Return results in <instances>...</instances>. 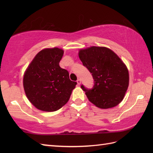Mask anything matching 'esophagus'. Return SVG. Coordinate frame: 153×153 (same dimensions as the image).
Here are the masks:
<instances>
[{"mask_svg":"<svg viewBox=\"0 0 153 153\" xmlns=\"http://www.w3.org/2000/svg\"><path fill=\"white\" fill-rule=\"evenodd\" d=\"M81 82H81V79H77V85H80V84H81Z\"/></svg>","mask_w":153,"mask_h":153,"instance_id":"esophagus-1","label":"esophagus"}]
</instances>
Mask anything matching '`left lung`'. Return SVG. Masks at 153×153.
Instances as JSON below:
<instances>
[{
    "label": "left lung",
    "mask_w": 153,
    "mask_h": 153,
    "mask_svg": "<svg viewBox=\"0 0 153 153\" xmlns=\"http://www.w3.org/2000/svg\"><path fill=\"white\" fill-rule=\"evenodd\" d=\"M79 57L94 79L91 89L81 86L89 101L103 109L122 102L129 85V72L118 55L108 48L93 46L79 50Z\"/></svg>",
    "instance_id": "left-lung-1"
}]
</instances>
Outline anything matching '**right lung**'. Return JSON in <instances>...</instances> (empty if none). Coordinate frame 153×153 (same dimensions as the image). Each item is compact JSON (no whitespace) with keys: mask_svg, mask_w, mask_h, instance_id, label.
I'll return each instance as SVG.
<instances>
[{"mask_svg":"<svg viewBox=\"0 0 153 153\" xmlns=\"http://www.w3.org/2000/svg\"><path fill=\"white\" fill-rule=\"evenodd\" d=\"M64 51L45 48L38 53L25 70L23 84L28 100L45 112L61 108L69 100L77 83L70 79L68 71L59 66Z\"/></svg>","mask_w":153,"mask_h":153,"instance_id":"1","label":"right lung"}]
</instances>
